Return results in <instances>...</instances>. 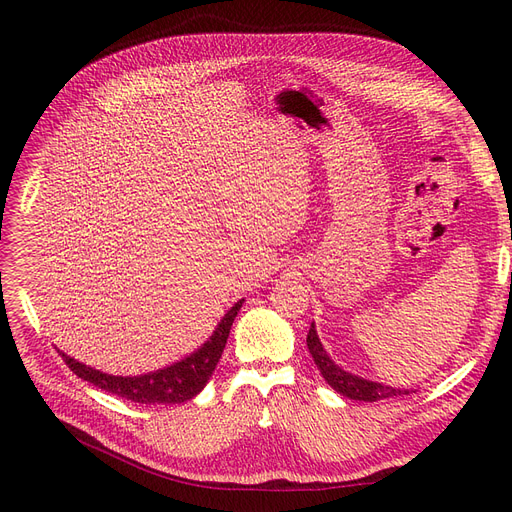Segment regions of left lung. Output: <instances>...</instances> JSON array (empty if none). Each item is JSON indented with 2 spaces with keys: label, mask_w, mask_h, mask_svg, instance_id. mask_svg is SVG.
I'll use <instances>...</instances> for the list:
<instances>
[{
  "label": "left lung",
  "mask_w": 512,
  "mask_h": 512,
  "mask_svg": "<svg viewBox=\"0 0 512 512\" xmlns=\"http://www.w3.org/2000/svg\"><path fill=\"white\" fill-rule=\"evenodd\" d=\"M307 348L317 365V369L324 375V380L342 396L351 398V400H363V402H375V400H384L400 394H411L409 390H400L392 386H384L380 382H371L365 378H359V375L344 371L340 365H336L330 355L326 353L324 344H321L315 324H311L309 334H307Z\"/></svg>",
  "instance_id": "left-lung-1"
}]
</instances>
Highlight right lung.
Listing matches in <instances>:
<instances>
[{"label":"right lung","mask_w":512,"mask_h":512,"mask_svg":"<svg viewBox=\"0 0 512 512\" xmlns=\"http://www.w3.org/2000/svg\"><path fill=\"white\" fill-rule=\"evenodd\" d=\"M242 303H245V299L236 301L226 311V315L220 319V324L215 326L213 334L197 348L195 353L186 355L184 359L168 367H161L149 373L112 375L80 363L62 351L60 355L80 380H85L110 394H116L124 400L139 402V405H180V402L195 398L209 382L215 365H218L224 353L230 328L234 324V317L238 315Z\"/></svg>","instance_id":"1"}]
</instances>
